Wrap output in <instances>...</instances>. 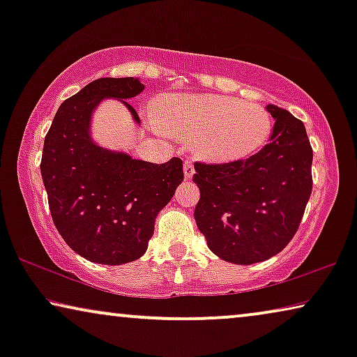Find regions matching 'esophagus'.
<instances>
[{"label": "esophagus", "mask_w": 357, "mask_h": 357, "mask_svg": "<svg viewBox=\"0 0 357 357\" xmlns=\"http://www.w3.org/2000/svg\"><path fill=\"white\" fill-rule=\"evenodd\" d=\"M183 174L185 178H192L195 174V165H193V159H187L183 164Z\"/></svg>", "instance_id": "obj_1"}]
</instances>
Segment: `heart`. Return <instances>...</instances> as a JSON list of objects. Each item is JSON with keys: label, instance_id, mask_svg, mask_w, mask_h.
I'll return each instance as SVG.
<instances>
[{"label": "heart", "instance_id": "b5f03b06", "mask_svg": "<svg viewBox=\"0 0 357 357\" xmlns=\"http://www.w3.org/2000/svg\"><path fill=\"white\" fill-rule=\"evenodd\" d=\"M154 120L167 133L192 138L197 153L211 160L250 154L270 133V116L260 105L232 97H164L155 104Z\"/></svg>", "mask_w": 357, "mask_h": 357}]
</instances>
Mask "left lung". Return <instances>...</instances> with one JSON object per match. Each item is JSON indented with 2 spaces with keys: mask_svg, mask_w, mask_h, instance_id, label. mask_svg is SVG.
I'll use <instances>...</instances> for the list:
<instances>
[{
  "mask_svg": "<svg viewBox=\"0 0 357 357\" xmlns=\"http://www.w3.org/2000/svg\"><path fill=\"white\" fill-rule=\"evenodd\" d=\"M270 143L247 159L195 162V221L209 250L236 265L265 261L296 236L312 193V151L304 123L268 105Z\"/></svg>",
  "mask_w": 357,
  "mask_h": 357,
  "instance_id": "8db88e82",
  "label": "left lung"
}]
</instances>
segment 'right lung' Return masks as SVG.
Instances as JSON below:
<instances>
[{"mask_svg": "<svg viewBox=\"0 0 357 357\" xmlns=\"http://www.w3.org/2000/svg\"><path fill=\"white\" fill-rule=\"evenodd\" d=\"M144 86L135 77H100L66 99L43 143L40 172L55 227L86 260L121 265L139 258L160 209L183 180L182 159L164 164L131 159L92 143V110L105 97L123 99Z\"/></svg>", "mask_w": 357, "mask_h": 357, "instance_id": "add662e5", "label": "right lung"}]
</instances>
